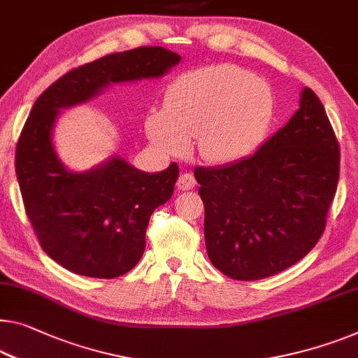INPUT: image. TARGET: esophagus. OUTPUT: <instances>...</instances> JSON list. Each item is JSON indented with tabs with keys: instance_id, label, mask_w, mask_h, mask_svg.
<instances>
[{
	"instance_id": "1",
	"label": "esophagus",
	"mask_w": 358,
	"mask_h": 358,
	"mask_svg": "<svg viewBox=\"0 0 358 358\" xmlns=\"http://www.w3.org/2000/svg\"><path fill=\"white\" fill-rule=\"evenodd\" d=\"M177 186H178V189H183V191L193 189L196 186L194 175L191 172H181L178 180H177Z\"/></svg>"
}]
</instances>
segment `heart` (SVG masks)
Listing matches in <instances>:
<instances>
[{"mask_svg":"<svg viewBox=\"0 0 358 358\" xmlns=\"http://www.w3.org/2000/svg\"><path fill=\"white\" fill-rule=\"evenodd\" d=\"M273 115L266 83L231 64L201 67L178 78L165 108L146 119L148 136L169 154H181L193 140L201 159L238 161L262 141Z\"/></svg>","mask_w":358,"mask_h":358,"instance_id":"obj_1","label":"heart"}]
</instances>
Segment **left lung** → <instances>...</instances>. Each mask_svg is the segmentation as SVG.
Listing matches in <instances>:
<instances>
[{
  "label": "left lung",
  "instance_id": "8db88e82",
  "mask_svg": "<svg viewBox=\"0 0 358 358\" xmlns=\"http://www.w3.org/2000/svg\"><path fill=\"white\" fill-rule=\"evenodd\" d=\"M339 161L322 101L306 88L299 110L252 156L196 167L213 266L228 278L254 281L306 257L327 227Z\"/></svg>",
  "mask_w": 358,
  "mask_h": 358
}]
</instances>
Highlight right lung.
<instances>
[{
	"label": "right lung",
	"instance_id": "1",
	"mask_svg": "<svg viewBox=\"0 0 358 358\" xmlns=\"http://www.w3.org/2000/svg\"><path fill=\"white\" fill-rule=\"evenodd\" d=\"M180 59L161 46L114 52L64 73L35 101L15 148V175L41 249L64 268L104 280L130 271L145 252L152 212L173 194L178 165L151 175L112 157L90 172H69L51 143L59 109L109 83L162 77Z\"/></svg>",
	"mask_w": 358,
	"mask_h": 358
}]
</instances>
